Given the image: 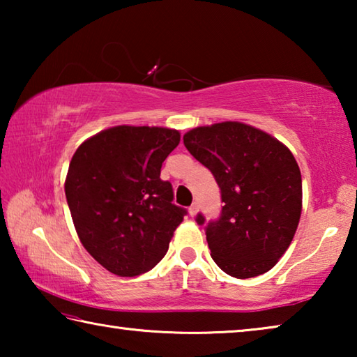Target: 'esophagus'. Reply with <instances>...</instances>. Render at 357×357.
I'll return each instance as SVG.
<instances>
[{"mask_svg":"<svg viewBox=\"0 0 357 357\" xmlns=\"http://www.w3.org/2000/svg\"><path fill=\"white\" fill-rule=\"evenodd\" d=\"M197 213H198V204H197V203H193L192 206L189 208V214H190L192 217H195V215H197Z\"/></svg>","mask_w":357,"mask_h":357,"instance_id":"34e87169","label":"esophagus"}]
</instances>
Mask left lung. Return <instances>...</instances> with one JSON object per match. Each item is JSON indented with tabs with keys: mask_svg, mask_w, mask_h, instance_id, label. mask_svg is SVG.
<instances>
[{
	"mask_svg": "<svg viewBox=\"0 0 357 357\" xmlns=\"http://www.w3.org/2000/svg\"><path fill=\"white\" fill-rule=\"evenodd\" d=\"M184 144L214 174L222 214L206 241L215 264L236 279L273 269L299 225L302 179L285 144L253 126L223 121L187 132ZM197 222L203 225L204 217Z\"/></svg>",
	"mask_w": 357,
	"mask_h": 357,
	"instance_id": "obj_1",
	"label": "left lung"
}]
</instances>
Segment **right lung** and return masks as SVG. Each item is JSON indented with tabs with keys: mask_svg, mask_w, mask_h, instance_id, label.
I'll return each mask as SVG.
<instances>
[{
	"mask_svg": "<svg viewBox=\"0 0 357 357\" xmlns=\"http://www.w3.org/2000/svg\"><path fill=\"white\" fill-rule=\"evenodd\" d=\"M179 130L114 126L89 137L72 155L64 190L80 243L119 277L148 273L165 257L185 209L160 179Z\"/></svg>",
	"mask_w": 357,
	"mask_h": 357,
	"instance_id": "right-lung-1",
	"label": "right lung"
}]
</instances>
